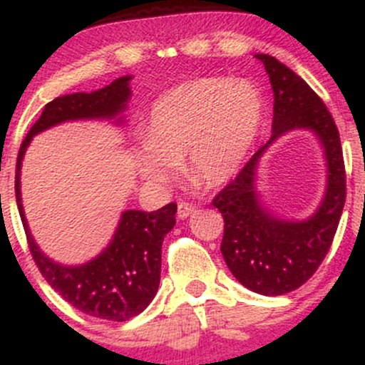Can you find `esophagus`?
Wrapping results in <instances>:
<instances>
[{
    "instance_id": "1",
    "label": "esophagus",
    "mask_w": 365,
    "mask_h": 365,
    "mask_svg": "<svg viewBox=\"0 0 365 365\" xmlns=\"http://www.w3.org/2000/svg\"><path fill=\"white\" fill-rule=\"evenodd\" d=\"M192 212H195L194 204H188V202H180L178 204V217H180V220H185V217L190 216Z\"/></svg>"
}]
</instances>
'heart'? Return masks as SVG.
Here are the masks:
<instances>
[{
	"mask_svg": "<svg viewBox=\"0 0 365 365\" xmlns=\"http://www.w3.org/2000/svg\"><path fill=\"white\" fill-rule=\"evenodd\" d=\"M264 101L254 83L204 77L159 96L149 110L145 148L133 163L145 180L165 183L185 163L188 177L221 185L240 170L262 121Z\"/></svg>",
	"mask_w": 365,
	"mask_h": 365,
	"instance_id": "heart-1",
	"label": "heart"
}]
</instances>
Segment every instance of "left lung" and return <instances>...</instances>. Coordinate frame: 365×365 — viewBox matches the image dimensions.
I'll use <instances>...</instances> for the list:
<instances>
[{"instance_id":"obj_1","label":"left lung","mask_w":365,"mask_h":365,"mask_svg":"<svg viewBox=\"0 0 365 365\" xmlns=\"http://www.w3.org/2000/svg\"><path fill=\"white\" fill-rule=\"evenodd\" d=\"M255 58L264 63L273 86V135L220 190L212 206L220 209L225 220L221 254L232 274L249 290L276 297L302 287L324 261L345 206V163L340 133L319 96L274 56L255 54ZM295 128H309L317 133L329 165L325 199L305 222H287L269 215L255 192V171L263 150Z\"/></svg>"}]
</instances>
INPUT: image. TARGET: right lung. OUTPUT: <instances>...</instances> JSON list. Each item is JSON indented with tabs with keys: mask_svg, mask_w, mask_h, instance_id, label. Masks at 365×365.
Returning a JSON list of instances; mask_svg holds the SVG:
<instances>
[{
	"mask_svg": "<svg viewBox=\"0 0 365 365\" xmlns=\"http://www.w3.org/2000/svg\"><path fill=\"white\" fill-rule=\"evenodd\" d=\"M121 77L103 89L75 92L53 99L43 115L32 125L20 145L15 170V195L22 217L29 250L44 279L68 304L89 316L108 321H128L150 304L156 295L161 276V245L177 220V204L170 202L158 211H125L110 245L82 266H61L53 262L36 245L25 220L20 197V166L32 137L43 130L68 120L116 118L127 108L128 82ZM121 121V118H116Z\"/></svg>",
	"mask_w": 365,
	"mask_h": 365,
	"instance_id": "right-lung-1",
	"label": "right lung"
}]
</instances>
